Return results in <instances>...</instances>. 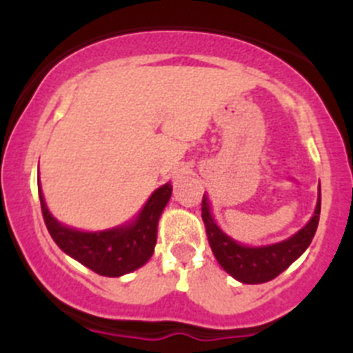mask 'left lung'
I'll return each instance as SVG.
<instances>
[{
    "instance_id": "1",
    "label": "left lung",
    "mask_w": 353,
    "mask_h": 353,
    "mask_svg": "<svg viewBox=\"0 0 353 353\" xmlns=\"http://www.w3.org/2000/svg\"><path fill=\"white\" fill-rule=\"evenodd\" d=\"M201 217H203L205 230H207L208 244H210L212 252L221 267L230 276L235 277L236 281L258 285V283H267L279 276L311 244V240L316 233L318 221H320V194H318L314 215L302 230H299L295 235L283 242L261 245V248L242 245L230 239L226 233H223V230L215 224L214 217H212L207 196H203V201H201Z\"/></svg>"
}]
</instances>
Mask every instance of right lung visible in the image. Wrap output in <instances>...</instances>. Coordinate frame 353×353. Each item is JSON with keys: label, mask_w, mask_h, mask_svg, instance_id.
I'll return each instance as SVG.
<instances>
[{"label": "right lung", "mask_w": 353, "mask_h": 353, "mask_svg": "<svg viewBox=\"0 0 353 353\" xmlns=\"http://www.w3.org/2000/svg\"><path fill=\"white\" fill-rule=\"evenodd\" d=\"M39 196L43 221L58 248L93 272L118 277L139 269L154 254L159 217L171 198V183L159 187L150 196L132 223L105 232H79L63 226L46 207L40 187Z\"/></svg>", "instance_id": "add662e5"}]
</instances>
